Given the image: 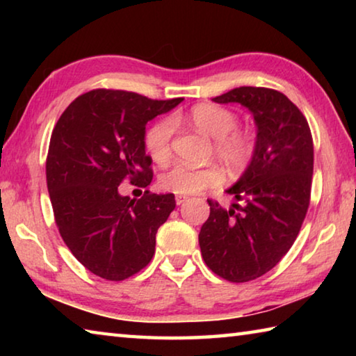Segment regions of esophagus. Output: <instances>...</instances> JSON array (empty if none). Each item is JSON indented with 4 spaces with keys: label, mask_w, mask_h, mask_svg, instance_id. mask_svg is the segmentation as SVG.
<instances>
[{
    "label": "esophagus",
    "mask_w": 356,
    "mask_h": 356,
    "mask_svg": "<svg viewBox=\"0 0 356 356\" xmlns=\"http://www.w3.org/2000/svg\"><path fill=\"white\" fill-rule=\"evenodd\" d=\"M185 201H188V196H184V195H176V204L180 206V204H184Z\"/></svg>",
    "instance_id": "esophagus-1"
}]
</instances>
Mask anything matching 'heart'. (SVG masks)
I'll list each match as a JSON object with an SVG mask.
<instances>
[{"instance_id":"obj_1","label":"heart","mask_w":356,"mask_h":356,"mask_svg":"<svg viewBox=\"0 0 356 356\" xmlns=\"http://www.w3.org/2000/svg\"><path fill=\"white\" fill-rule=\"evenodd\" d=\"M186 120L213 138V150L229 170L243 171L254 156L256 141L248 130L238 129L237 114L229 108L215 104H196L186 113ZM174 135V120L166 118L155 122L144 135V146L156 163L165 165L171 156V140ZM222 171L218 166L207 165L191 168L174 165L160 176V186L176 195H195L210 186L222 182Z\"/></svg>"}]
</instances>
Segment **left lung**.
Returning <instances> with one entry per match:
<instances>
[{"label": "left lung", "mask_w": 356, "mask_h": 356, "mask_svg": "<svg viewBox=\"0 0 356 356\" xmlns=\"http://www.w3.org/2000/svg\"><path fill=\"white\" fill-rule=\"evenodd\" d=\"M212 100L248 108L257 127L254 156L226 190L245 204L226 210L207 200L210 215L200 232L207 267L246 282L270 272L297 238L309 207L314 146L308 120L280 91L240 86Z\"/></svg>", "instance_id": "1"}]
</instances>
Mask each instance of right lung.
I'll use <instances>...</instances> for the list:
<instances>
[{
	"label": "right lung",
	"instance_id": "right-lung-1",
	"mask_svg": "<svg viewBox=\"0 0 356 356\" xmlns=\"http://www.w3.org/2000/svg\"><path fill=\"white\" fill-rule=\"evenodd\" d=\"M182 100L94 89L72 102L53 129L47 186L56 226L78 262L100 278L127 280L154 256L156 231L176 207L174 195L146 190L130 200L119 185L152 182L146 124Z\"/></svg>",
	"mask_w": 356,
	"mask_h": 356
}]
</instances>
